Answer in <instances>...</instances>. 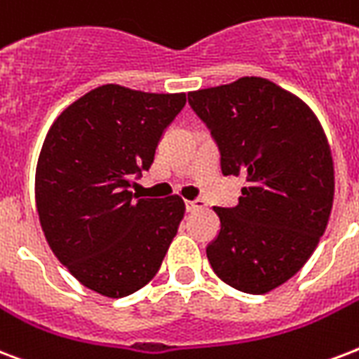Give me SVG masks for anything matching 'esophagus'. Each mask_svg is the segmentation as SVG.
<instances>
[{"label": "esophagus", "mask_w": 359, "mask_h": 359, "mask_svg": "<svg viewBox=\"0 0 359 359\" xmlns=\"http://www.w3.org/2000/svg\"><path fill=\"white\" fill-rule=\"evenodd\" d=\"M199 209H205L203 201H199V199H196V201H186V210L188 212H196Z\"/></svg>", "instance_id": "obj_1"}]
</instances>
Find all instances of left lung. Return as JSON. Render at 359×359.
Wrapping results in <instances>:
<instances>
[{
    "mask_svg": "<svg viewBox=\"0 0 359 359\" xmlns=\"http://www.w3.org/2000/svg\"><path fill=\"white\" fill-rule=\"evenodd\" d=\"M210 130L222 175H245L235 207H215L220 231L207 246L218 278L267 294L305 265L333 205L332 150L318 118L297 95L262 76L188 94Z\"/></svg>",
    "mask_w": 359,
    "mask_h": 359,
    "instance_id": "8db88e82",
    "label": "left lung"
}]
</instances>
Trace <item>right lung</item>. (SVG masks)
<instances>
[{
    "instance_id": "obj_1",
    "label": "right lung",
    "mask_w": 359,
    "mask_h": 359,
    "mask_svg": "<svg viewBox=\"0 0 359 359\" xmlns=\"http://www.w3.org/2000/svg\"><path fill=\"white\" fill-rule=\"evenodd\" d=\"M186 94H147L105 84L54 120L35 171V203L46 243L69 273L107 297L149 284L184 216L179 196L130 191L154 161Z\"/></svg>"
}]
</instances>
